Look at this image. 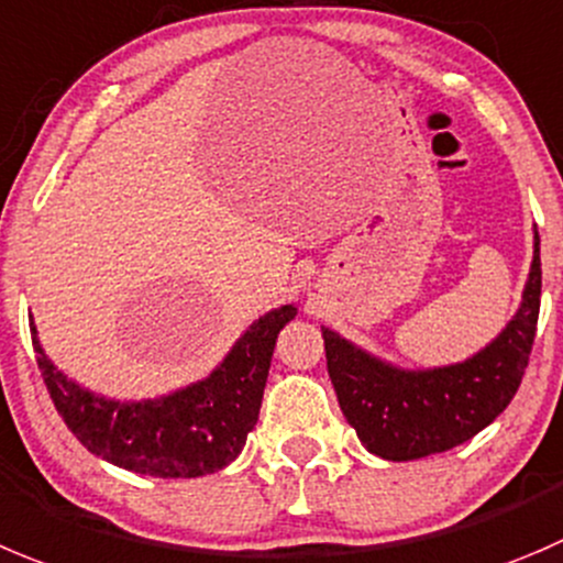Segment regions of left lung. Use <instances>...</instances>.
<instances>
[{"label":"left lung","instance_id":"8db88e82","mask_svg":"<svg viewBox=\"0 0 563 563\" xmlns=\"http://www.w3.org/2000/svg\"><path fill=\"white\" fill-rule=\"evenodd\" d=\"M542 260L533 262L517 314L486 347L464 362L404 371L362 351L323 325L325 365L345 420L362 445L387 462L445 453L484 431L517 395L537 336Z\"/></svg>","mask_w":563,"mask_h":563}]
</instances>
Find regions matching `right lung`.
<instances>
[{"instance_id":"add662e5","label":"right lung","mask_w":563,"mask_h":563,"mask_svg":"<svg viewBox=\"0 0 563 563\" xmlns=\"http://www.w3.org/2000/svg\"><path fill=\"white\" fill-rule=\"evenodd\" d=\"M298 309H271L249 325L221 365L185 389L154 400H110L57 371L30 323L37 371L68 431L93 456L154 478H198L223 470L243 451L260 417L278 331Z\"/></svg>"}]
</instances>
